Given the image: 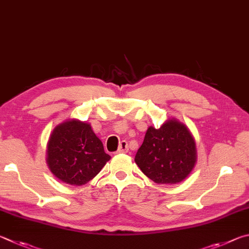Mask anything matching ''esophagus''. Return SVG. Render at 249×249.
I'll return each mask as SVG.
<instances>
[{"mask_svg":"<svg viewBox=\"0 0 249 249\" xmlns=\"http://www.w3.org/2000/svg\"><path fill=\"white\" fill-rule=\"evenodd\" d=\"M129 151V145L127 141H121L119 144V149H118V152L119 153H127Z\"/></svg>","mask_w":249,"mask_h":249,"instance_id":"1","label":"esophagus"}]
</instances>
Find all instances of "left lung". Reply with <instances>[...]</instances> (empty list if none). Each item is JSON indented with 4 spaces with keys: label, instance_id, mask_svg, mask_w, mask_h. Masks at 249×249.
<instances>
[{
    "label": "left lung",
    "instance_id": "obj_1",
    "mask_svg": "<svg viewBox=\"0 0 249 249\" xmlns=\"http://www.w3.org/2000/svg\"><path fill=\"white\" fill-rule=\"evenodd\" d=\"M196 143L189 130L177 120H168L160 129L150 127L136 163L156 184H177L195 167Z\"/></svg>",
    "mask_w": 249,
    "mask_h": 249
}]
</instances>
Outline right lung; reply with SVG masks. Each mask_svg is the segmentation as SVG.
Wrapping results in <instances>:
<instances>
[{"mask_svg":"<svg viewBox=\"0 0 249 249\" xmlns=\"http://www.w3.org/2000/svg\"><path fill=\"white\" fill-rule=\"evenodd\" d=\"M47 152L52 174L65 184L74 186L85 185L93 179L110 160L90 125L78 120L56 125Z\"/></svg>","mask_w":249,"mask_h":249,"instance_id":"right-lung-1","label":"right lung"}]
</instances>
